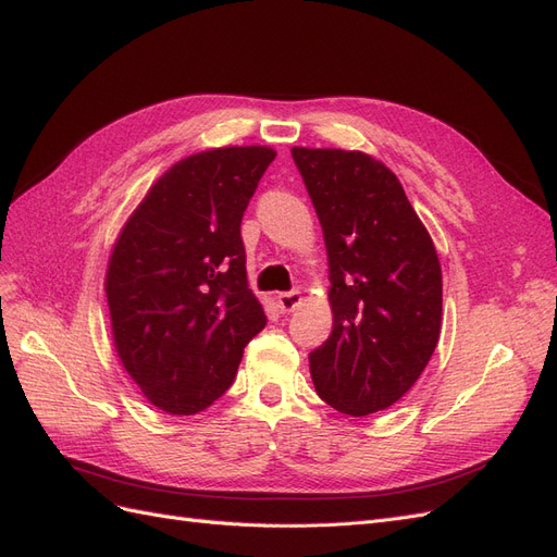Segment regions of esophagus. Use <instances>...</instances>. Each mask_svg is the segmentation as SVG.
<instances>
[{
    "label": "esophagus",
    "mask_w": 557,
    "mask_h": 557,
    "mask_svg": "<svg viewBox=\"0 0 557 557\" xmlns=\"http://www.w3.org/2000/svg\"><path fill=\"white\" fill-rule=\"evenodd\" d=\"M276 305H278V309H281L283 313H293V311L301 305V295H299V290L281 293V295L276 297Z\"/></svg>",
    "instance_id": "obj_1"
}]
</instances>
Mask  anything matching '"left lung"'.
I'll return each mask as SVG.
<instances>
[{
  "mask_svg": "<svg viewBox=\"0 0 557 557\" xmlns=\"http://www.w3.org/2000/svg\"><path fill=\"white\" fill-rule=\"evenodd\" d=\"M323 227L332 334L309 352L320 399L348 416L393 407L442 332V264L401 183L360 150L293 148Z\"/></svg>",
  "mask_w": 557,
  "mask_h": 557,
  "instance_id": "1",
  "label": "left lung"
}]
</instances>
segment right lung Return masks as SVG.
I'll use <instances>...</instances> for the list:
<instances>
[{
  "instance_id": "1",
  "label": "right lung",
  "mask_w": 557,
  "mask_h": 557,
  "mask_svg": "<svg viewBox=\"0 0 557 557\" xmlns=\"http://www.w3.org/2000/svg\"><path fill=\"white\" fill-rule=\"evenodd\" d=\"M274 158L267 146L183 158L117 234L104 281L113 344L160 411L193 416L211 407L267 325L248 288L242 218Z\"/></svg>"
}]
</instances>
